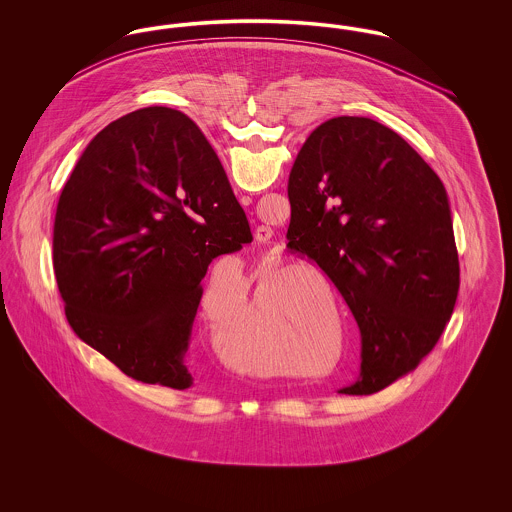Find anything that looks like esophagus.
<instances>
[{"instance_id": "esophagus-1", "label": "esophagus", "mask_w": 512, "mask_h": 512, "mask_svg": "<svg viewBox=\"0 0 512 512\" xmlns=\"http://www.w3.org/2000/svg\"><path fill=\"white\" fill-rule=\"evenodd\" d=\"M240 201H242V205H249V203H251V197H249V195H242ZM270 238H272V228H270V226H265V224L257 226V230H255V240H257V242L267 244Z\"/></svg>"}]
</instances>
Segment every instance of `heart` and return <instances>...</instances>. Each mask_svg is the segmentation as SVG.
<instances>
[{
    "label": "heart",
    "instance_id": "1",
    "mask_svg": "<svg viewBox=\"0 0 512 512\" xmlns=\"http://www.w3.org/2000/svg\"><path fill=\"white\" fill-rule=\"evenodd\" d=\"M282 278V270H270L259 280L255 292L245 305L234 311H224L215 317V340L219 343L224 359L238 372L249 376H265L278 366V341L284 336L286 324L280 320L274 309L272 290ZM301 278L318 280L322 290L330 297L332 313L338 311L336 293L324 274H320L315 268H293L292 276H288L286 280V288L290 290L295 285L294 282ZM295 286L293 292L301 297V301H305L309 313L320 317L324 313V299L318 295L317 290L307 282H298ZM309 351L311 355H307L305 361L309 366L320 365L330 357V341L326 336H320L311 341Z\"/></svg>",
    "mask_w": 512,
    "mask_h": 512
}]
</instances>
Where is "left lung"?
<instances>
[{"label":"left lung","mask_w":512,"mask_h":512,"mask_svg":"<svg viewBox=\"0 0 512 512\" xmlns=\"http://www.w3.org/2000/svg\"><path fill=\"white\" fill-rule=\"evenodd\" d=\"M288 197V249L326 272L361 330V372L340 393L388 388L434 349L459 293L438 174L388 126L336 117L299 149Z\"/></svg>","instance_id":"obj_1"}]
</instances>
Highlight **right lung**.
Returning <instances> with one entry per match:
<instances>
[{"instance_id": "1", "label": "right lung", "mask_w": 512, "mask_h": 512, "mask_svg": "<svg viewBox=\"0 0 512 512\" xmlns=\"http://www.w3.org/2000/svg\"><path fill=\"white\" fill-rule=\"evenodd\" d=\"M251 228L203 132L146 107L80 155L55 213L53 268L74 334L144 384H194L188 345L211 261Z\"/></svg>"}]
</instances>
